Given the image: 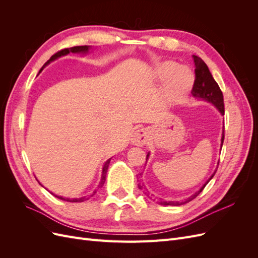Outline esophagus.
Returning a JSON list of instances; mask_svg holds the SVG:
<instances>
[{
	"mask_svg": "<svg viewBox=\"0 0 258 258\" xmlns=\"http://www.w3.org/2000/svg\"><path fill=\"white\" fill-rule=\"evenodd\" d=\"M147 131L145 129H139L135 131V134L131 139V142L137 146H143L147 142Z\"/></svg>",
	"mask_w": 258,
	"mask_h": 258,
	"instance_id": "esophagus-1",
	"label": "esophagus"
}]
</instances>
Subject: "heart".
Returning <instances> with one entry per match:
<instances>
[{
	"label": "heart",
	"mask_w": 258,
	"mask_h": 258,
	"mask_svg": "<svg viewBox=\"0 0 258 258\" xmlns=\"http://www.w3.org/2000/svg\"><path fill=\"white\" fill-rule=\"evenodd\" d=\"M156 79L166 81L163 85V96L171 103H181L189 95L195 76L188 68L179 67L174 61H163L156 67Z\"/></svg>",
	"instance_id": "obj_1"
}]
</instances>
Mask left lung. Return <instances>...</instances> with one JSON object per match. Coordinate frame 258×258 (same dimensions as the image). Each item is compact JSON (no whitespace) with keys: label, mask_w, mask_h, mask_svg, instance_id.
Here are the masks:
<instances>
[{"label":"left lung","mask_w":258,"mask_h":258,"mask_svg":"<svg viewBox=\"0 0 258 258\" xmlns=\"http://www.w3.org/2000/svg\"><path fill=\"white\" fill-rule=\"evenodd\" d=\"M194 58V62H195V82H194V86L191 89V95L197 98V99H202L205 101H208V102H211L212 104H214L218 111L221 112L222 115H224L225 113V108H224V98H223V92L220 88V86L217 85V83L214 81L212 74H211L210 70L208 68V66L205 63V61L202 60L201 58L197 57V56H192ZM224 138H225V130L223 131L222 135V146H223V142H224ZM150 157V153L147 154L146 156V161ZM216 172V170H215ZM215 172L211 175V177L208 179V181L204 184V186L195 192L194 195H191L190 197L186 198L182 201H163V200H159L158 204L162 205V206H182L187 204V202L191 201L192 199L196 198L198 195L204 190V188L206 187V185L211 181L215 174ZM139 188L142 189L143 191H145V195L148 196V191L145 188L144 185H140L139 184Z\"/></svg>","instance_id":"left-lung-1"}]
</instances>
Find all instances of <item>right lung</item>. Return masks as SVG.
Listing matches in <instances>:
<instances>
[{
	"label": "right lung",
	"instance_id": "1",
	"mask_svg": "<svg viewBox=\"0 0 258 258\" xmlns=\"http://www.w3.org/2000/svg\"><path fill=\"white\" fill-rule=\"evenodd\" d=\"M90 49V46H87V45H85V46H74V47H71V48H64V49H61L60 51H58V52H56L54 54H52V56L50 57V59L46 62V63L44 64V67L45 66H47L50 61H52V60H54V59H57V58H59V57H61V56H66V54H68V53H70V52H74V53H79V52H82V53H86V52H88V50ZM43 67V68H44ZM43 68L41 69V71L43 70ZM110 161H111V158L108 159V160H106L105 161V163H104V166H103V170H102V176H101V181H100V183H99V185H98V187H102L103 186V184H104V182H105V178H106V172H107V168H108V165H110ZM97 192V190H95L93 191V194L91 195V196H93V195H95ZM51 195H53L52 192H50ZM54 197H57V198H59V199H61V200H64V201H69V202H83V201H85V200H87V199H89V198H86V197H82V198H73V199H71V198H64V197H61V196H57V195H53Z\"/></svg>",
	"mask_w": 258,
	"mask_h": 258
}]
</instances>
